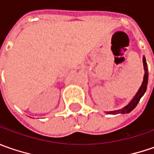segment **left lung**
Returning a JSON list of instances; mask_svg holds the SVG:
<instances>
[{
  "label": "left lung",
  "mask_w": 154,
  "mask_h": 154,
  "mask_svg": "<svg viewBox=\"0 0 154 154\" xmlns=\"http://www.w3.org/2000/svg\"><path fill=\"white\" fill-rule=\"evenodd\" d=\"M143 65H144V69H145L143 82H142V85L140 86L138 92L136 93V95L133 98V100L128 103L127 106H125L124 108H122L121 109H117V110H114V111H109L108 113H109V114H125V113H129L130 111H132L136 107V105L139 103L140 98L144 95V93L146 92V86H147V82H148V74H147L146 62L145 57H143Z\"/></svg>",
  "instance_id": "8db88e82"
}]
</instances>
